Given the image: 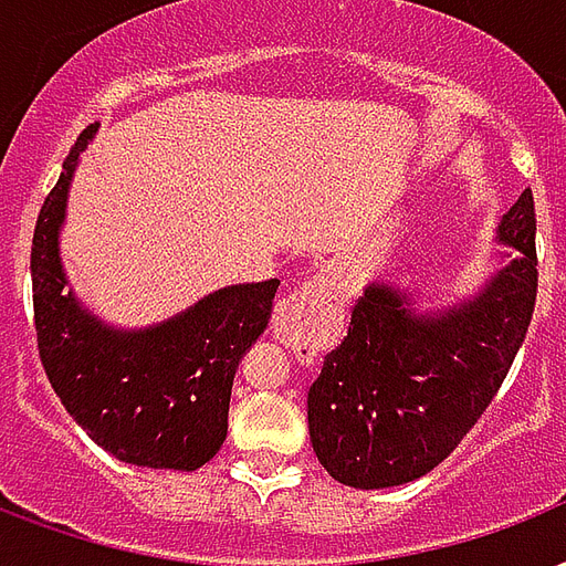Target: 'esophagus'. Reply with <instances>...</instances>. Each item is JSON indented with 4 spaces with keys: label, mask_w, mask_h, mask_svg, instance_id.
<instances>
[{
    "label": "esophagus",
    "mask_w": 566,
    "mask_h": 566,
    "mask_svg": "<svg viewBox=\"0 0 566 566\" xmlns=\"http://www.w3.org/2000/svg\"><path fill=\"white\" fill-rule=\"evenodd\" d=\"M333 279L329 275H315L312 282L294 291V294L282 296L275 303V312H272V333L275 338L287 347H303L312 345L321 333V326L326 321V308H329V300H333Z\"/></svg>",
    "instance_id": "obj_1"
}]
</instances>
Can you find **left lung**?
<instances>
[{
	"label": "left lung",
	"mask_w": 566,
	"mask_h": 566,
	"mask_svg": "<svg viewBox=\"0 0 566 566\" xmlns=\"http://www.w3.org/2000/svg\"><path fill=\"white\" fill-rule=\"evenodd\" d=\"M534 198L525 188L497 224L516 258L462 303L432 312L387 282L366 284L345 342L308 389V434L338 483H411L453 453L495 399L537 300Z\"/></svg>",
	"instance_id": "left-lung-1"
}]
</instances>
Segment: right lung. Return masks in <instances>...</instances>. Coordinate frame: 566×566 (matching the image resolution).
<instances>
[{"instance_id": "right-lung-1", "label": "right lung", "mask_w": 566, "mask_h": 566, "mask_svg": "<svg viewBox=\"0 0 566 566\" xmlns=\"http://www.w3.org/2000/svg\"><path fill=\"white\" fill-rule=\"evenodd\" d=\"M90 125L71 146L60 182L38 212L32 303L38 354L65 411L92 441L137 468L198 471L228 438L233 375L270 324L279 279L230 284L144 329L104 324L74 296L60 230Z\"/></svg>"}]
</instances>
